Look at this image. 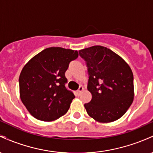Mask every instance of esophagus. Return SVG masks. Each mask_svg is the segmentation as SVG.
Segmentation results:
<instances>
[{
    "label": "esophagus",
    "instance_id": "obj_1",
    "mask_svg": "<svg viewBox=\"0 0 153 153\" xmlns=\"http://www.w3.org/2000/svg\"><path fill=\"white\" fill-rule=\"evenodd\" d=\"M82 91H83V87H82V85H81V86L79 87L78 90L77 91V93H78V95H80V94H81V92H82Z\"/></svg>",
    "mask_w": 153,
    "mask_h": 153
}]
</instances>
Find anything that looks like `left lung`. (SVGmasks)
<instances>
[{"mask_svg":"<svg viewBox=\"0 0 153 153\" xmlns=\"http://www.w3.org/2000/svg\"><path fill=\"white\" fill-rule=\"evenodd\" d=\"M86 63L88 90L92 99L85 103L88 114L99 122H111L126 113L134 99V77L120 56L102 46L79 51Z\"/></svg>","mask_w":153,"mask_h":153,"instance_id":"1","label":"left lung"}]
</instances>
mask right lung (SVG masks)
<instances>
[{
	"label": "right lung",
	"mask_w": 153,
	"mask_h": 153,
	"mask_svg": "<svg viewBox=\"0 0 153 153\" xmlns=\"http://www.w3.org/2000/svg\"><path fill=\"white\" fill-rule=\"evenodd\" d=\"M76 50L50 47L35 55L23 68L19 76L20 98L33 117L51 122L65 114L75 98L67 89L65 73Z\"/></svg>",
	"instance_id": "obj_1"
}]
</instances>
